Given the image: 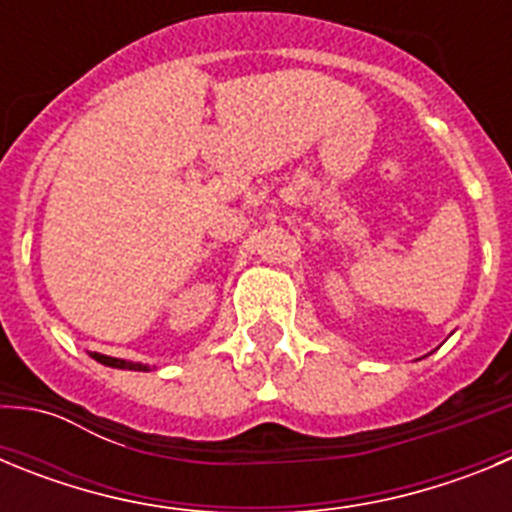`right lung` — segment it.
I'll return each mask as SVG.
<instances>
[{"label":"right lung","mask_w":512,"mask_h":512,"mask_svg":"<svg viewBox=\"0 0 512 512\" xmlns=\"http://www.w3.org/2000/svg\"><path fill=\"white\" fill-rule=\"evenodd\" d=\"M92 356L99 361V364H104V366H117V369H135V372H143V369H146V366L128 364V361L112 359V356H104V354H92Z\"/></svg>","instance_id":"right-lung-1"}]
</instances>
